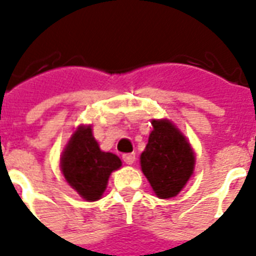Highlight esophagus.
<instances>
[{"label": "esophagus", "mask_w": 256, "mask_h": 256, "mask_svg": "<svg viewBox=\"0 0 256 256\" xmlns=\"http://www.w3.org/2000/svg\"><path fill=\"white\" fill-rule=\"evenodd\" d=\"M122 158H124V161L128 164V165H132V164L136 162V154L134 153L124 154V157H122Z\"/></svg>", "instance_id": "34e87169"}]
</instances>
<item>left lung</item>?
<instances>
[{
  "instance_id": "left-lung-1",
  "label": "left lung",
  "mask_w": 256,
  "mask_h": 256,
  "mask_svg": "<svg viewBox=\"0 0 256 256\" xmlns=\"http://www.w3.org/2000/svg\"><path fill=\"white\" fill-rule=\"evenodd\" d=\"M153 130L141 154V169L156 196H177L192 177L194 152L182 132L168 120H153Z\"/></svg>"
}]
</instances>
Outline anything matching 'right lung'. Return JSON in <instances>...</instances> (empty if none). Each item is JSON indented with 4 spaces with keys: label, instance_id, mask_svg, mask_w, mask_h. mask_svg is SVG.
Listing matches in <instances>:
<instances>
[{
    "label": "right lung",
    "instance_id": "add662e5",
    "mask_svg": "<svg viewBox=\"0 0 256 256\" xmlns=\"http://www.w3.org/2000/svg\"><path fill=\"white\" fill-rule=\"evenodd\" d=\"M120 165L118 156L100 150L91 126L78 128L60 158L66 181L87 202L102 198L108 177Z\"/></svg>",
    "mask_w": 256,
    "mask_h": 256
}]
</instances>
